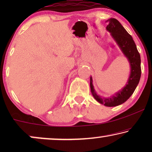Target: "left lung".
Returning <instances> with one entry per match:
<instances>
[{"label": "left lung", "instance_id": "left-lung-1", "mask_svg": "<svg viewBox=\"0 0 152 152\" xmlns=\"http://www.w3.org/2000/svg\"><path fill=\"white\" fill-rule=\"evenodd\" d=\"M107 30L111 33L117 44L130 64L131 72L126 84L122 90L109 97H103L95 92L91 77L90 86L93 96L96 100L106 107H116L122 104L129 98L138 86L141 76L140 56L132 37L126 32L121 23L115 18L107 20Z\"/></svg>", "mask_w": 152, "mask_h": 152}]
</instances>
